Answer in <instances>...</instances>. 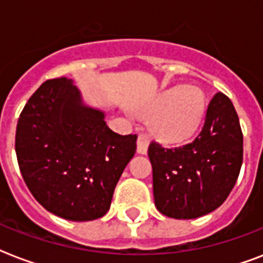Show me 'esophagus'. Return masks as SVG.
<instances>
[{
    "instance_id": "34e87169",
    "label": "esophagus",
    "mask_w": 263,
    "mask_h": 263,
    "mask_svg": "<svg viewBox=\"0 0 263 263\" xmlns=\"http://www.w3.org/2000/svg\"><path fill=\"white\" fill-rule=\"evenodd\" d=\"M148 147V139L144 135L138 136V140H136V152L138 154H146L147 153Z\"/></svg>"
}]
</instances>
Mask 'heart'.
<instances>
[{
  "mask_svg": "<svg viewBox=\"0 0 263 263\" xmlns=\"http://www.w3.org/2000/svg\"><path fill=\"white\" fill-rule=\"evenodd\" d=\"M204 113V94L195 86L166 88L140 110V116L148 119L153 139L168 147L190 143L202 127Z\"/></svg>",
  "mask_w": 263,
  "mask_h": 263,
  "instance_id": "heart-1",
  "label": "heart"
}]
</instances>
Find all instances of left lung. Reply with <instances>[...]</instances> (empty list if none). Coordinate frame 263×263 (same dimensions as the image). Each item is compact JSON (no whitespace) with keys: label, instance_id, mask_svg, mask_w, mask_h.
Listing matches in <instances>:
<instances>
[{"label":"left lung","instance_id":"1","mask_svg":"<svg viewBox=\"0 0 263 263\" xmlns=\"http://www.w3.org/2000/svg\"><path fill=\"white\" fill-rule=\"evenodd\" d=\"M147 153L158 212L177 220L214 212L232 191L243 162V134L233 103L217 92L192 143L164 148L153 142Z\"/></svg>","mask_w":263,"mask_h":263}]
</instances>
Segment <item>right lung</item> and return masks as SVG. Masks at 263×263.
Listing matches in <instances>:
<instances>
[{"mask_svg": "<svg viewBox=\"0 0 263 263\" xmlns=\"http://www.w3.org/2000/svg\"><path fill=\"white\" fill-rule=\"evenodd\" d=\"M136 138L111 131L105 111L87 106L73 80L59 78L45 82L28 99L14 147L27 187L47 212L91 221L110 209Z\"/></svg>", "mask_w": 263, "mask_h": 263, "instance_id": "1", "label": "right lung"}]
</instances>
